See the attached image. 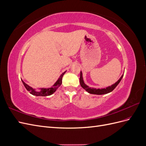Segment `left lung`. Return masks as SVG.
I'll list each match as a JSON object with an SVG mask.
<instances>
[{"instance_id": "1", "label": "left lung", "mask_w": 146, "mask_h": 146, "mask_svg": "<svg viewBox=\"0 0 146 146\" xmlns=\"http://www.w3.org/2000/svg\"><path fill=\"white\" fill-rule=\"evenodd\" d=\"M123 76V75L121 77V78L119 79V80L115 83H114L113 85L109 86L107 87L106 88H101V89H99V88H91L89 86H88L83 81V74L82 71H80V83L81 86L83 88L84 90H85L88 93L92 94H97V95H102V94H108L109 92H111L112 91L114 90V88H115L118 84L120 83L121 81L122 78Z\"/></svg>"}]
</instances>
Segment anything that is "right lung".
<instances>
[{
    "instance_id": "right-lung-1",
    "label": "right lung",
    "mask_w": 146,
    "mask_h": 146,
    "mask_svg": "<svg viewBox=\"0 0 146 146\" xmlns=\"http://www.w3.org/2000/svg\"><path fill=\"white\" fill-rule=\"evenodd\" d=\"M66 71L64 72L61 74L60 77L58 78V80L56 81V82L50 88H38V90H36V89H33L32 87L30 86L27 84H26L23 80H21L23 82V83L25 88L27 89L28 91L30 92V94H32L33 96H50L52 94H54V92L56 91V90L61 86V83H62V78L63 75L65 74Z\"/></svg>"
}]
</instances>
